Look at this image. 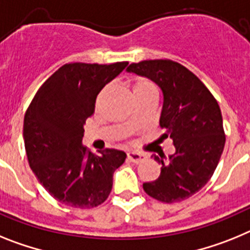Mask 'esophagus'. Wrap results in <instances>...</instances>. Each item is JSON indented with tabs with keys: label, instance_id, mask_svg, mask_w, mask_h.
<instances>
[{
	"label": "esophagus",
	"instance_id": "34e87169",
	"mask_svg": "<svg viewBox=\"0 0 250 250\" xmlns=\"http://www.w3.org/2000/svg\"><path fill=\"white\" fill-rule=\"evenodd\" d=\"M127 158L131 162H133V164H140V162H142L146 158V156L143 155V153H137V152H128Z\"/></svg>",
	"mask_w": 250,
	"mask_h": 250
}]
</instances>
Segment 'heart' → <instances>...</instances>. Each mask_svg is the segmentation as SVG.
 <instances>
[{"mask_svg": "<svg viewBox=\"0 0 250 250\" xmlns=\"http://www.w3.org/2000/svg\"><path fill=\"white\" fill-rule=\"evenodd\" d=\"M132 90H133V95L142 94V93L149 92V90H156L155 85L149 82L146 78H137L132 84Z\"/></svg>", "mask_w": 250, "mask_h": 250, "instance_id": "obj_1", "label": "heart"}]
</instances>
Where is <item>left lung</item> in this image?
<instances>
[{
  "label": "left lung",
  "instance_id": "left-lung-1",
  "mask_svg": "<svg viewBox=\"0 0 250 250\" xmlns=\"http://www.w3.org/2000/svg\"><path fill=\"white\" fill-rule=\"evenodd\" d=\"M127 71L155 82L164 94L160 125L176 152L161 165L157 180L145 182L147 195L172 204L186 200L211 179L225 145L223 117L214 95L192 71L168 59L132 62Z\"/></svg>",
  "mask_w": 250,
  "mask_h": 250
}]
</instances>
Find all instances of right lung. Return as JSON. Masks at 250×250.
Segmentation results:
<instances>
[{"label":"right lung","instance_id":"obj_1","mask_svg":"<svg viewBox=\"0 0 250 250\" xmlns=\"http://www.w3.org/2000/svg\"><path fill=\"white\" fill-rule=\"evenodd\" d=\"M127 65H62L39 88L26 110L27 161L45 190L65 205L90 209L103 204L112 191L113 173L127 157L113 148L94 155L82 145L97 95Z\"/></svg>","mask_w":250,"mask_h":250}]
</instances>
